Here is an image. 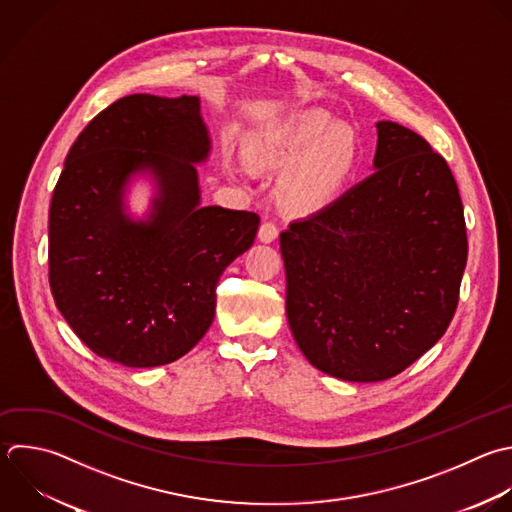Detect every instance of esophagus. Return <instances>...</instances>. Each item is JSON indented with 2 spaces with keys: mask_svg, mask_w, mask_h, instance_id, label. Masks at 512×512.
Listing matches in <instances>:
<instances>
[{
  "mask_svg": "<svg viewBox=\"0 0 512 512\" xmlns=\"http://www.w3.org/2000/svg\"><path fill=\"white\" fill-rule=\"evenodd\" d=\"M258 238L262 242H274L278 238V226L272 220H264L258 230Z\"/></svg>",
  "mask_w": 512,
  "mask_h": 512,
  "instance_id": "esophagus-1",
  "label": "esophagus"
}]
</instances>
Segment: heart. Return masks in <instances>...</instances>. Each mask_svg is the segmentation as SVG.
Instances as JSON below:
<instances>
[{
	"label": "heart",
	"mask_w": 512,
	"mask_h": 512,
	"mask_svg": "<svg viewBox=\"0 0 512 512\" xmlns=\"http://www.w3.org/2000/svg\"><path fill=\"white\" fill-rule=\"evenodd\" d=\"M360 148L348 130L324 114L274 128L260 140V164L288 170L280 194L288 208L310 210L338 196L350 182Z\"/></svg>",
	"instance_id": "heart-1"
}]
</instances>
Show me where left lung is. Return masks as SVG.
<instances>
[{"label": "left lung", "instance_id": "1", "mask_svg": "<svg viewBox=\"0 0 512 512\" xmlns=\"http://www.w3.org/2000/svg\"><path fill=\"white\" fill-rule=\"evenodd\" d=\"M376 128L378 170L280 234L294 340L350 382L392 378L438 342L468 254L446 160L404 126Z\"/></svg>", "mask_w": 512, "mask_h": 512}]
</instances>
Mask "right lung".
<instances>
[{
  "mask_svg": "<svg viewBox=\"0 0 512 512\" xmlns=\"http://www.w3.org/2000/svg\"><path fill=\"white\" fill-rule=\"evenodd\" d=\"M210 140L196 96L132 94L100 112L66 156L50 206V288L58 310L98 356L150 368L206 334L222 272L244 254L258 214L200 208L196 162ZM159 180L146 223L121 210L129 176Z\"/></svg>",
  "mask_w": 512,
  "mask_h": 512,
  "instance_id": "right-lung-1",
  "label": "right lung"
}]
</instances>
